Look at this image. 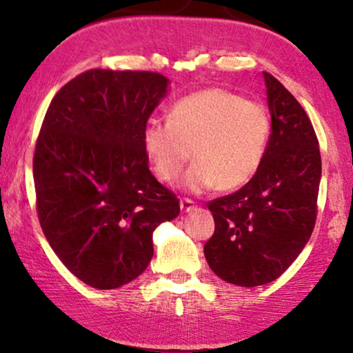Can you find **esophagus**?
Returning <instances> with one entry per match:
<instances>
[{
	"mask_svg": "<svg viewBox=\"0 0 353 353\" xmlns=\"http://www.w3.org/2000/svg\"><path fill=\"white\" fill-rule=\"evenodd\" d=\"M196 209V204H194V201L190 199H181V210L182 212H190V210Z\"/></svg>",
	"mask_w": 353,
	"mask_h": 353,
	"instance_id": "1",
	"label": "esophagus"
}]
</instances>
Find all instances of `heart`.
<instances>
[{
  "label": "heart",
  "mask_w": 353,
  "mask_h": 353,
  "mask_svg": "<svg viewBox=\"0 0 353 353\" xmlns=\"http://www.w3.org/2000/svg\"><path fill=\"white\" fill-rule=\"evenodd\" d=\"M270 129L264 104L212 88L177 101L168 121H149L143 143L161 181L179 179L192 151L196 163L184 177L185 189L234 190L247 184L261 168Z\"/></svg>",
  "instance_id": "heart-1"
}]
</instances>
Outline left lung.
<instances>
[{"instance_id":"obj_1","label":"left lung","mask_w":353,"mask_h":353,"mask_svg":"<svg viewBox=\"0 0 353 353\" xmlns=\"http://www.w3.org/2000/svg\"><path fill=\"white\" fill-rule=\"evenodd\" d=\"M272 134L261 168L244 188L210 201L216 229L205 242L210 269L241 287L264 285L289 269L312 236L322 176L309 116L264 71Z\"/></svg>"}]
</instances>
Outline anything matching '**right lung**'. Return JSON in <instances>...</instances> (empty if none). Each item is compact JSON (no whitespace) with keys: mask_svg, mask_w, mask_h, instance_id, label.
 Returning a JSON list of instances; mask_svg holds the SVG:
<instances>
[{"mask_svg":"<svg viewBox=\"0 0 353 353\" xmlns=\"http://www.w3.org/2000/svg\"><path fill=\"white\" fill-rule=\"evenodd\" d=\"M152 71L89 70L56 92L36 141V210L51 249L79 281L117 289L151 262L154 229L179 216L149 171L143 132L168 92Z\"/></svg>","mask_w":353,"mask_h":353,"instance_id":"obj_1","label":"right lung"}]
</instances>
